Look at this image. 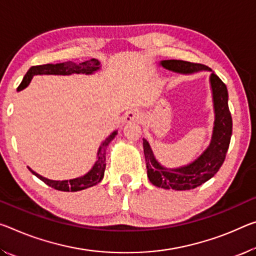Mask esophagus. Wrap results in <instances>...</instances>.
Returning <instances> with one entry per match:
<instances>
[{
	"mask_svg": "<svg viewBox=\"0 0 256 256\" xmlns=\"http://www.w3.org/2000/svg\"><path fill=\"white\" fill-rule=\"evenodd\" d=\"M140 114L136 109H131V110H128L124 114V123H132V122H136L139 120Z\"/></svg>",
	"mask_w": 256,
	"mask_h": 256,
	"instance_id": "esophagus-1",
	"label": "esophagus"
}]
</instances>
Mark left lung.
<instances>
[{
  "mask_svg": "<svg viewBox=\"0 0 256 256\" xmlns=\"http://www.w3.org/2000/svg\"><path fill=\"white\" fill-rule=\"evenodd\" d=\"M160 64L170 72L184 75L210 72V85L214 108V126L208 147L192 163L180 168H168L156 160L148 140L144 139V152L149 181L158 188L190 190L213 178L226 160L232 134V118L228 106V90L218 76L204 64L184 60H162Z\"/></svg>",
  "mask_w": 256,
  "mask_h": 256,
  "instance_id": "left-lung-1",
  "label": "left lung"
}]
</instances>
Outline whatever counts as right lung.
<instances>
[{"instance_id":"right-lung-1","label":"right lung","mask_w":256,"mask_h":256,"mask_svg":"<svg viewBox=\"0 0 256 256\" xmlns=\"http://www.w3.org/2000/svg\"><path fill=\"white\" fill-rule=\"evenodd\" d=\"M101 64L100 62L96 59H90L86 60L82 64H77L72 62H62V64H40V66H33L30 67L26 75L24 76L22 82L20 83L18 86V91H22L30 85L32 78L35 75H72V74H85V75H92L93 72H98L100 70ZM117 136V130L114 131L110 136L106 138L102 142H101L100 147L96 152V160L92 168L84 176L75 178V179L70 180H50L48 178H44L40 176L38 173L34 172L30 168L28 170L38 176L40 180H42L44 184H46L51 188L60 190V192H80V190L90 188L102 180L104 176V168H106V150L109 144L114 140V138Z\"/></svg>"}]
</instances>
